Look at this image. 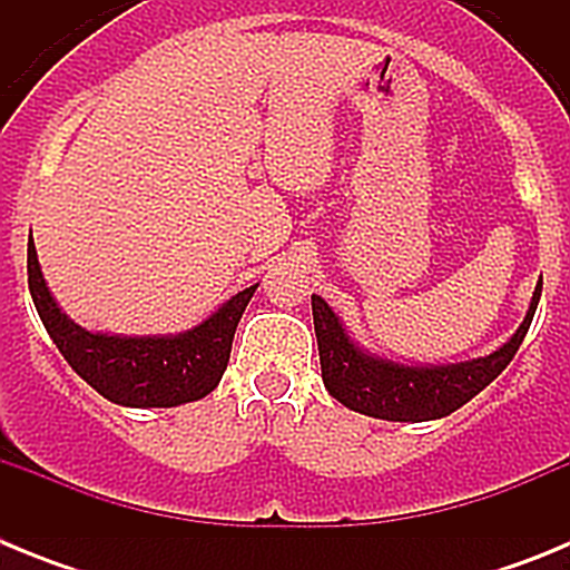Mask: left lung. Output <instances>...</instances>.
<instances>
[{"label":"left lung","instance_id":"1","mask_svg":"<svg viewBox=\"0 0 570 570\" xmlns=\"http://www.w3.org/2000/svg\"><path fill=\"white\" fill-rule=\"evenodd\" d=\"M540 294L542 279L533 288L525 320L505 345L480 360L456 362V365H402L367 354L347 336L340 316L328 308V302L314 294L311 308H314V331L320 342L322 382L334 400L374 420L425 422L454 414L456 407L491 385L520 351Z\"/></svg>","mask_w":570,"mask_h":570}]
</instances>
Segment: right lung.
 I'll use <instances>...</instances> for the list:
<instances>
[{"label":"right lung","instance_id":"obj_1","mask_svg":"<svg viewBox=\"0 0 570 570\" xmlns=\"http://www.w3.org/2000/svg\"><path fill=\"white\" fill-rule=\"evenodd\" d=\"M28 288L59 354L105 400L125 407H174L203 400L219 385L236 325L259 285L230 296L196 328L168 336H110L79 328L48 291L33 239L28 242Z\"/></svg>","mask_w":570,"mask_h":570}]
</instances>
